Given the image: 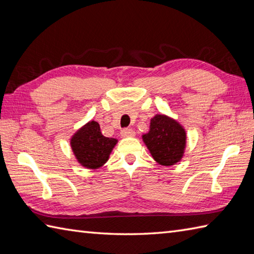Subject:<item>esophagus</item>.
<instances>
[{
	"instance_id": "34e87169",
	"label": "esophagus",
	"mask_w": 254,
	"mask_h": 254,
	"mask_svg": "<svg viewBox=\"0 0 254 254\" xmlns=\"http://www.w3.org/2000/svg\"><path fill=\"white\" fill-rule=\"evenodd\" d=\"M121 134H122V137L126 138V137H133L134 134H136V132H134L130 128H124V129H122Z\"/></svg>"
}]
</instances>
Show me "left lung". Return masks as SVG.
Returning a JSON list of instances; mask_svg holds the SVG:
<instances>
[{
    "mask_svg": "<svg viewBox=\"0 0 254 254\" xmlns=\"http://www.w3.org/2000/svg\"><path fill=\"white\" fill-rule=\"evenodd\" d=\"M151 155L161 165L171 166L182 160L186 145V131L166 115H155L150 130L142 136Z\"/></svg>",
    "mask_w": 254,
    "mask_h": 254,
    "instance_id": "1",
    "label": "left lung"
}]
</instances>
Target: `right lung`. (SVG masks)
I'll list each match as a JSON object with an SVG mask.
<instances>
[{
  "label": "right lung",
  "instance_id": "right-lung-1",
  "mask_svg": "<svg viewBox=\"0 0 254 254\" xmlns=\"http://www.w3.org/2000/svg\"><path fill=\"white\" fill-rule=\"evenodd\" d=\"M116 139L104 137L97 122H89L71 138V149L76 159L87 168H98L109 160Z\"/></svg>",
  "mask_w": 254,
  "mask_h": 254
}]
</instances>
